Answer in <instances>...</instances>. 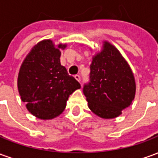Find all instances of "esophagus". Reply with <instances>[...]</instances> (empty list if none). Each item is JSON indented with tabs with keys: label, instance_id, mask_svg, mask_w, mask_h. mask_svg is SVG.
Instances as JSON below:
<instances>
[{
	"label": "esophagus",
	"instance_id": "34e87169",
	"mask_svg": "<svg viewBox=\"0 0 158 158\" xmlns=\"http://www.w3.org/2000/svg\"><path fill=\"white\" fill-rule=\"evenodd\" d=\"M74 78H75V79L77 80V81H79V82H80V79H81V78H80V76L78 75V74H76V75H74Z\"/></svg>",
	"mask_w": 158,
	"mask_h": 158
}]
</instances>
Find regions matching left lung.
Here are the masks:
<instances>
[{
    "label": "left lung",
    "mask_w": 158,
    "mask_h": 158,
    "mask_svg": "<svg viewBox=\"0 0 158 158\" xmlns=\"http://www.w3.org/2000/svg\"><path fill=\"white\" fill-rule=\"evenodd\" d=\"M90 81L84 94L93 113L104 119L115 118L135 99V76L128 62L116 46L103 41L102 51L92 56Z\"/></svg>",
    "instance_id": "obj_1"
}]
</instances>
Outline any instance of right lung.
I'll return each instance as SVG.
<instances>
[{
  "label": "right lung",
  "instance_id": "1",
  "mask_svg": "<svg viewBox=\"0 0 158 158\" xmlns=\"http://www.w3.org/2000/svg\"><path fill=\"white\" fill-rule=\"evenodd\" d=\"M52 40L38 42L26 56L18 76V89L26 108L36 118L53 119L62 114L69 96L80 89L79 83L61 65V50Z\"/></svg>",
  "mask_w": 158,
  "mask_h": 158
}]
</instances>
